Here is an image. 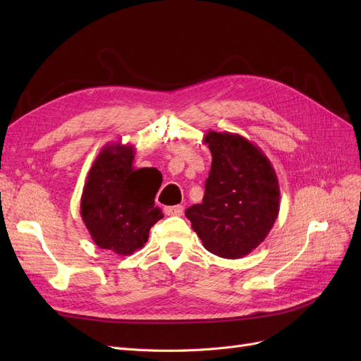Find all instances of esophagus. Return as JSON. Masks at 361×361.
<instances>
[{
	"label": "esophagus",
	"mask_w": 361,
	"mask_h": 361,
	"mask_svg": "<svg viewBox=\"0 0 361 361\" xmlns=\"http://www.w3.org/2000/svg\"><path fill=\"white\" fill-rule=\"evenodd\" d=\"M164 212H166V215H176V216H180V215L183 214V206H182V204L166 206V207H164Z\"/></svg>",
	"instance_id": "34e87169"
}]
</instances>
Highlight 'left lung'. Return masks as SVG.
<instances>
[{"label": "left lung", "instance_id": "obj_1", "mask_svg": "<svg viewBox=\"0 0 361 361\" xmlns=\"http://www.w3.org/2000/svg\"><path fill=\"white\" fill-rule=\"evenodd\" d=\"M212 154L203 202L185 215L203 247L224 259L250 255L268 236L280 211L279 179L255 143L233 133L207 130Z\"/></svg>", "mask_w": 361, "mask_h": 361}]
</instances>
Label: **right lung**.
<instances>
[{"label":"right lung","instance_id":"right-lung-1","mask_svg":"<svg viewBox=\"0 0 361 361\" xmlns=\"http://www.w3.org/2000/svg\"><path fill=\"white\" fill-rule=\"evenodd\" d=\"M134 157L133 145H105L92 164L81 195V218L93 243L118 256L145 247L150 227L164 216L155 206L159 173L137 170Z\"/></svg>","mask_w":361,"mask_h":361}]
</instances>
